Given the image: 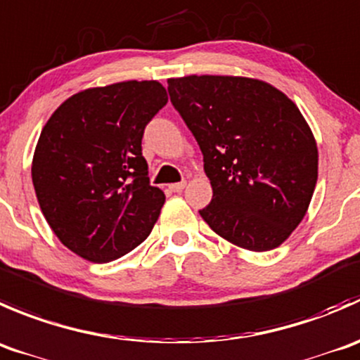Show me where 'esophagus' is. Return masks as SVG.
<instances>
[{
	"mask_svg": "<svg viewBox=\"0 0 360 360\" xmlns=\"http://www.w3.org/2000/svg\"><path fill=\"white\" fill-rule=\"evenodd\" d=\"M185 185H187V181H179V184H172L169 185V191L172 192H181L185 188Z\"/></svg>",
	"mask_w": 360,
	"mask_h": 360,
	"instance_id": "34e87169",
	"label": "esophagus"
}]
</instances>
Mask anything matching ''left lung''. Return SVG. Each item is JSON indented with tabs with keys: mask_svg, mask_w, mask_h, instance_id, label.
<instances>
[{
	"mask_svg": "<svg viewBox=\"0 0 360 360\" xmlns=\"http://www.w3.org/2000/svg\"><path fill=\"white\" fill-rule=\"evenodd\" d=\"M173 106L202 152L213 198L199 215L236 247H280L308 212L316 141L292 99L268 82L227 75L168 78Z\"/></svg>",
	"mask_w": 360,
	"mask_h": 360,
	"instance_id": "obj_1",
	"label": "left lung"
}]
</instances>
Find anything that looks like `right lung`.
I'll return each mask as SVG.
<instances>
[{
    "label": "right lung",
    "instance_id": "add662e5",
    "mask_svg": "<svg viewBox=\"0 0 360 360\" xmlns=\"http://www.w3.org/2000/svg\"><path fill=\"white\" fill-rule=\"evenodd\" d=\"M168 103L158 80H127L68 98L47 120L31 166L41 213L60 243L91 262L147 240L165 205L141 155L145 126Z\"/></svg>",
    "mask_w": 360,
    "mask_h": 360
}]
</instances>
